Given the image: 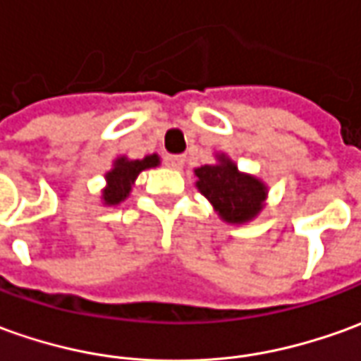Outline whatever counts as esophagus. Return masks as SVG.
<instances>
[{
  "mask_svg": "<svg viewBox=\"0 0 361 361\" xmlns=\"http://www.w3.org/2000/svg\"><path fill=\"white\" fill-rule=\"evenodd\" d=\"M186 157L185 155H166L165 157V165L171 166V169H180L185 165Z\"/></svg>",
  "mask_w": 361,
  "mask_h": 361,
  "instance_id": "34e87169",
  "label": "esophagus"
}]
</instances>
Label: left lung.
<instances>
[{
    "label": "left lung",
    "mask_w": 361,
    "mask_h": 361,
    "mask_svg": "<svg viewBox=\"0 0 361 361\" xmlns=\"http://www.w3.org/2000/svg\"><path fill=\"white\" fill-rule=\"evenodd\" d=\"M196 188L208 198L214 210L228 224L253 220L265 206L267 186L259 178L238 171V165L224 153L216 155L214 165L195 171Z\"/></svg>",
    "instance_id": "left-lung-1"
}]
</instances>
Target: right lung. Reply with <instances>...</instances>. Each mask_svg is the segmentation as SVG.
Here are the masks:
<instances>
[{"mask_svg": "<svg viewBox=\"0 0 361 361\" xmlns=\"http://www.w3.org/2000/svg\"><path fill=\"white\" fill-rule=\"evenodd\" d=\"M161 163L159 155H147L145 159L131 161L128 157H118L114 161V169L106 175V188L102 190V200L106 206H116L123 202L131 192V186L135 183L139 173L145 169H153Z\"/></svg>", "mask_w": 361, "mask_h": 361, "instance_id": "1", "label": "right lung"}]
</instances>
